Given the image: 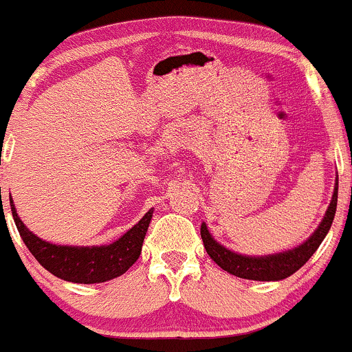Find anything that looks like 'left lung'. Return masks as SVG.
Instances as JSON below:
<instances>
[{
	"label": "left lung",
	"mask_w": 352,
	"mask_h": 352,
	"mask_svg": "<svg viewBox=\"0 0 352 352\" xmlns=\"http://www.w3.org/2000/svg\"><path fill=\"white\" fill-rule=\"evenodd\" d=\"M338 186L339 179L336 181L334 195H332V201L329 205L327 212H325L324 220L320 222L318 229L311 234V237L307 242H303L298 248L292 249V251L280 252V254L273 256H264V257H249L235 254V252L229 251L219 242L213 241L210 235L208 229L205 223H201V239L203 245H205L208 256L222 267L227 273L234 274V276L244 278V280H256V281H278L285 280L289 274L298 271L307 261L314 256L317 251L318 245L322 244L324 237L327 235L329 229H331L332 222H334L336 208H338Z\"/></svg>",
	"instance_id": "left-lung-1"
}]
</instances>
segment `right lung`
<instances>
[{"mask_svg":"<svg viewBox=\"0 0 352 352\" xmlns=\"http://www.w3.org/2000/svg\"><path fill=\"white\" fill-rule=\"evenodd\" d=\"M10 205H12L16 229L35 259L54 276L85 285L103 283V281L122 276L139 259L144 237L152 219V210H149L137 226H133L125 235H122L117 242L110 245L71 248V245L50 244L38 239L23 226L20 217L16 215L12 200H10Z\"/></svg>","mask_w":352,"mask_h":352,"instance_id":"1","label":"right lung"}]
</instances>
